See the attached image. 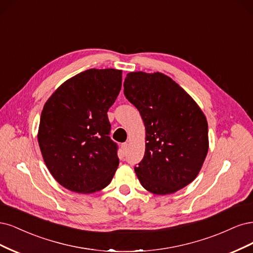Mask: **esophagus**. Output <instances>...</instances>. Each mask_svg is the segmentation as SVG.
I'll list each match as a JSON object with an SVG mask.
<instances>
[{
	"instance_id": "obj_1",
	"label": "esophagus",
	"mask_w": 253,
	"mask_h": 253,
	"mask_svg": "<svg viewBox=\"0 0 253 253\" xmlns=\"http://www.w3.org/2000/svg\"><path fill=\"white\" fill-rule=\"evenodd\" d=\"M122 150H123L124 153H126L128 151V144L127 143L122 144Z\"/></svg>"
}]
</instances>
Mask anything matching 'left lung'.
I'll list each match as a JSON object with an SVG mask.
<instances>
[{"instance_id":"obj_1","label":"left lung","mask_w":253,"mask_h":253,"mask_svg":"<svg viewBox=\"0 0 253 253\" xmlns=\"http://www.w3.org/2000/svg\"><path fill=\"white\" fill-rule=\"evenodd\" d=\"M124 94L146 129L144 158L134 167L138 181L159 195L184 188L198 176L208 152V124L202 109L161 72H129Z\"/></svg>"}]
</instances>
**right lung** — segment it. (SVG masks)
Instances as JSON below:
<instances>
[{
  "mask_svg": "<svg viewBox=\"0 0 253 253\" xmlns=\"http://www.w3.org/2000/svg\"><path fill=\"white\" fill-rule=\"evenodd\" d=\"M122 86V70L88 69L51 94L40 119L38 142L55 181L78 193L108 186L119 166L107 111Z\"/></svg>",
  "mask_w": 253,
  "mask_h": 253,
  "instance_id": "obj_1",
  "label": "right lung"
}]
</instances>
